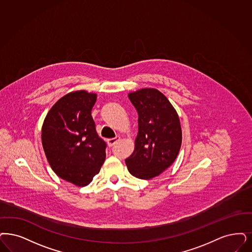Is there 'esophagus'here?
Returning <instances> with one entry per match:
<instances>
[{"label":"esophagus","mask_w":252,"mask_h":252,"mask_svg":"<svg viewBox=\"0 0 252 252\" xmlns=\"http://www.w3.org/2000/svg\"><path fill=\"white\" fill-rule=\"evenodd\" d=\"M120 136H116L115 138H110V139L107 140V145L109 146V147H112L114 146L118 141H120Z\"/></svg>","instance_id":"obj_1"}]
</instances>
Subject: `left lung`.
<instances>
[{"label": "left lung", "instance_id": "obj_1", "mask_svg": "<svg viewBox=\"0 0 252 252\" xmlns=\"http://www.w3.org/2000/svg\"><path fill=\"white\" fill-rule=\"evenodd\" d=\"M138 113V133L134 150L125 159L130 175L151 179L177 158L182 131L176 109L156 89H141L128 94Z\"/></svg>", "mask_w": 252, "mask_h": 252}]
</instances>
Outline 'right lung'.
<instances>
[{"instance_id":"obj_1","label":"right lung","mask_w":252,"mask_h":252,"mask_svg":"<svg viewBox=\"0 0 252 252\" xmlns=\"http://www.w3.org/2000/svg\"><path fill=\"white\" fill-rule=\"evenodd\" d=\"M97 95L86 91L66 94L47 113L42 145L58 177L76 186L89 185L105 159L106 144L98 136L92 109Z\"/></svg>"}]
</instances>
